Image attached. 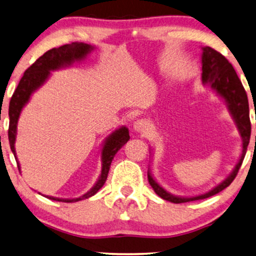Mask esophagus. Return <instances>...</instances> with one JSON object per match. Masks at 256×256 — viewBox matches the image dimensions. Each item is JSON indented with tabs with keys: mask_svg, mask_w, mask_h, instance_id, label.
Here are the masks:
<instances>
[{
	"mask_svg": "<svg viewBox=\"0 0 256 256\" xmlns=\"http://www.w3.org/2000/svg\"><path fill=\"white\" fill-rule=\"evenodd\" d=\"M134 129L135 132H140V134H146L149 132V124L144 118H140L134 122Z\"/></svg>",
	"mask_w": 256,
	"mask_h": 256,
	"instance_id": "34e87169",
	"label": "esophagus"
}]
</instances>
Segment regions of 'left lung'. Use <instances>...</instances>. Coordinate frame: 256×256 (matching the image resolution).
Listing matches in <instances>:
<instances>
[{
  "instance_id": "1",
  "label": "left lung",
  "mask_w": 256,
  "mask_h": 256,
  "mask_svg": "<svg viewBox=\"0 0 256 256\" xmlns=\"http://www.w3.org/2000/svg\"><path fill=\"white\" fill-rule=\"evenodd\" d=\"M202 82L208 84L213 90H216L219 96H222L226 100L228 104V110L232 114L234 120H236L238 128L242 138V154H241L239 163L234 168L233 172L226 178L222 183H220L218 186H216L208 194L197 196V197L191 198H182L172 196L160 188L156 183L150 172H148V180L152 185L156 194H158L164 200H169L174 204H180V202L199 200V199H205L219 194L224 188H226L236 177L239 169L242 164V160L246 155L248 143L250 138V104H248L247 93L244 90L242 84H241L239 76H238L236 70L232 64L227 60L225 56H222L220 52L216 51L214 48L205 46L202 48Z\"/></svg>"
}]
</instances>
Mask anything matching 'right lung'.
I'll return each mask as SVG.
<instances>
[{
    "label": "right lung",
    "instance_id": "add662e5",
    "mask_svg": "<svg viewBox=\"0 0 256 256\" xmlns=\"http://www.w3.org/2000/svg\"><path fill=\"white\" fill-rule=\"evenodd\" d=\"M93 48L88 44L84 43H72L71 45H62V46L58 48H51L45 52L43 56H40L36 62H34L30 68H26L24 72L22 78H20L18 86L16 87L15 92H14L12 99H10L9 104V129H8V138L10 143V149L16 157L15 152V140H16V127L17 121H18L20 110L24 107V104L28 102L31 93L34 90H37L42 84L45 82L50 74V71L56 68H62V66L70 65L74 60H80V59L85 58L86 54H88ZM130 138L129 136V132L126 127H122L114 132L110 138H107L106 143H104L102 149V170H101V174L99 180L96 184L90 188V191L84 194L82 197L76 198V199H59L50 197V199L57 202H79L82 199L90 198L96 194L101 188L104 186V182L107 180L108 171H110V163L113 160L115 154L121 149V146L127 143L128 140ZM17 162V166H18V160Z\"/></svg>",
    "mask_w": 256,
    "mask_h": 256
}]
</instances>
